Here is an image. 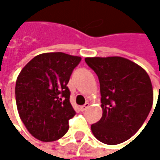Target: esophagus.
I'll list each match as a JSON object with an SVG mask.
<instances>
[{"label":"esophagus","instance_id":"1","mask_svg":"<svg viewBox=\"0 0 160 160\" xmlns=\"http://www.w3.org/2000/svg\"><path fill=\"white\" fill-rule=\"evenodd\" d=\"M89 107H90V104H89V103H86L85 105H83V106L80 107V110H81V111H85Z\"/></svg>","mask_w":160,"mask_h":160}]
</instances>
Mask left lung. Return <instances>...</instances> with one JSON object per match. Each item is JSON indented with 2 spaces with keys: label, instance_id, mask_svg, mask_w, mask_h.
Instances as JSON below:
<instances>
[{
  "label": "left lung",
  "instance_id": "8db88e82",
  "mask_svg": "<svg viewBox=\"0 0 160 160\" xmlns=\"http://www.w3.org/2000/svg\"><path fill=\"white\" fill-rule=\"evenodd\" d=\"M100 82L101 119L91 126L94 137L118 144L134 135L152 108L151 80L142 67L120 56L86 57Z\"/></svg>",
  "mask_w": 160,
  "mask_h": 160
}]
</instances>
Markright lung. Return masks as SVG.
Instances as JSON below:
<instances>
[{"instance_id":"right-lung-1","label":"right lung","mask_w":160,"mask_h":160,"mask_svg":"<svg viewBox=\"0 0 160 160\" xmlns=\"http://www.w3.org/2000/svg\"><path fill=\"white\" fill-rule=\"evenodd\" d=\"M80 56L64 52L41 53L19 73L16 101L19 117L28 132L42 142L63 137L74 111L68 83Z\"/></svg>"}]
</instances>
